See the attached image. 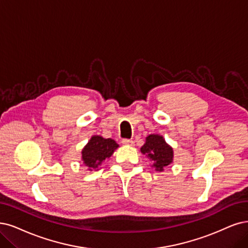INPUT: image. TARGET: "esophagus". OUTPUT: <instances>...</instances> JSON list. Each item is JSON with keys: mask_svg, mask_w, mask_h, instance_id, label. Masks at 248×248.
I'll return each mask as SVG.
<instances>
[{"mask_svg": "<svg viewBox=\"0 0 248 248\" xmlns=\"http://www.w3.org/2000/svg\"><path fill=\"white\" fill-rule=\"evenodd\" d=\"M122 143L124 145H134V141L130 140V139H123L122 140Z\"/></svg>", "mask_w": 248, "mask_h": 248, "instance_id": "1", "label": "esophagus"}]
</instances>
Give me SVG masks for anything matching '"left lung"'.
<instances>
[{
    "instance_id": "obj_1",
    "label": "left lung",
    "mask_w": 248,
    "mask_h": 248,
    "mask_svg": "<svg viewBox=\"0 0 248 248\" xmlns=\"http://www.w3.org/2000/svg\"><path fill=\"white\" fill-rule=\"evenodd\" d=\"M141 152L148 157L153 163V167L159 171H162L172 162V148L159 135H149L142 146Z\"/></svg>"
}]
</instances>
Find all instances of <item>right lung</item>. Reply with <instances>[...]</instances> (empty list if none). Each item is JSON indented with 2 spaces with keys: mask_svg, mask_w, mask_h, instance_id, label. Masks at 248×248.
I'll return each mask as SVG.
<instances>
[{
  "mask_svg": "<svg viewBox=\"0 0 248 248\" xmlns=\"http://www.w3.org/2000/svg\"><path fill=\"white\" fill-rule=\"evenodd\" d=\"M118 144L112 139H104L103 137H92L86 147L82 149L81 157L90 170H95L106 158L111 156Z\"/></svg>",
  "mask_w": 248,
  "mask_h": 248,
  "instance_id": "1",
  "label": "right lung"
}]
</instances>
